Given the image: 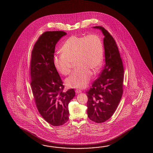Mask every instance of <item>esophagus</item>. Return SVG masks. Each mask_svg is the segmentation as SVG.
<instances>
[{"mask_svg":"<svg viewBox=\"0 0 153 153\" xmlns=\"http://www.w3.org/2000/svg\"><path fill=\"white\" fill-rule=\"evenodd\" d=\"M75 92H76V94H79V93H81V90H79V89H76V90H75Z\"/></svg>","mask_w":153,"mask_h":153,"instance_id":"obj_1","label":"esophagus"}]
</instances>
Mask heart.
I'll use <instances>...</instances> for the list:
<instances>
[{
    "instance_id": "1",
    "label": "heart",
    "mask_w": 153,
    "mask_h": 153,
    "mask_svg": "<svg viewBox=\"0 0 153 153\" xmlns=\"http://www.w3.org/2000/svg\"><path fill=\"white\" fill-rule=\"evenodd\" d=\"M62 54L56 55L53 63L57 71L62 75H69L73 63L76 68L65 80L69 88H82L88 84L91 72L97 71L104 57V47L101 37L92 34L86 36H72L62 46Z\"/></svg>"
}]
</instances>
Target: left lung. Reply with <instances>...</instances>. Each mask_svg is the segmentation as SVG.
Returning a JSON list of instances; mask_svg holds the SVG:
<instances>
[{
	"label": "left lung",
	"instance_id": "8db88e82",
	"mask_svg": "<svg viewBox=\"0 0 153 153\" xmlns=\"http://www.w3.org/2000/svg\"><path fill=\"white\" fill-rule=\"evenodd\" d=\"M101 29L103 39L105 64L99 76L86 91L88 117L102 123L111 117L116 111L123 94L124 67L120 54L113 37L104 27Z\"/></svg>",
	"mask_w": 153,
	"mask_h": 153
}]
</instances>
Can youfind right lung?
<instances>
[{
  "label": "right lung",
  "mask_w": 153,
  "mask_h": 153,
  "mask_svg": "<svg viewBox=\"0 0 153 153\" xmlns=\"http://www.w3.org/2000/svg\"><path fill=\"white\" fill-rule=\"evenodd\" d=\"M66 34L42 33L33 46L30 62V86L36 106L46 121L54 126L68 120L69 102L75 96L73 88L63 91L65 86L53 63L56 44Z\"/></svg>",
  "instance_id": "add662e5"
}]
</instances>
